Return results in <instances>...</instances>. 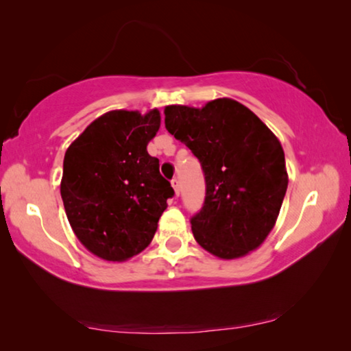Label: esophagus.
Returning a JSON list of instances; mask_svg holds the SVG:
<instances>
[{
    "label": "esophagus",
    "mask_w": 351,
    "mask_h": 351,
    "mask_svg": "<svg viewBox=\"0 0 351 351\" xmlns=\"http://www.w3.org/2000/svg\"><path fill=\"white\" fill-rule=\"evenodd\" d=\"M171 187H173L176 195H180V180H178V178H173V180H171Z\"/></svg>",
    "instance_id": "34e87169"
}]
</instances>
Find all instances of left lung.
Masks as SVG:
<instances>
[{
    "instance_id": "left-lung-1",
    "label": "left lung",
    "mask_w": 351,
    "mask_h": 351,
    "mask_svg": "<svg viewBox=\"0 0 351 351\" xmlns=\"http://www.w3.org/2000/svg\"><path fill=\"white\" fill-rule=\"evenodd\" d=\"M165 128L202 165L206 197L192 215L195 241L221 259L258 248L275 226L287 191L285 152L258 117L230 98L203 109L167 106Z\"/></svg>"
}]
</instances>
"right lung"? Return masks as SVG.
<instances>
[{"instance_id": "right-lung-1", "label": "right lung", "mask_w": 351, "mask_h": 351, "mask_svg": "<svg viewBox=\"0 0 351 351\" xmlns=\"http://www.w3.org/2000/svg\"><path fill=\"white\" fill-rule=\"evenodd\" d=\"M160 126L158 109L112 110L66 149L60 195L76 237L106 261H125L153 241L173 187L147 152Z\"/></svg>"}]
</instances>
